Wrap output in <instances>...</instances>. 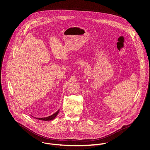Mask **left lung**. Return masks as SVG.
I'll return each instance as SVG.
<instances>
[{
    "mask_svg": "<svg viewBox=\"0 0 150 150\" xmlns=\"http://www.w3.org/2000/svg\"><path fill=\"white\" fill-rule=\"evenodd\" d=\"M59 110L57 111L54 114L52 115V116H48V117H42V118H37L39 120H46V121H48V120H52L53 119H54L56 116L57 115L58 113H59Z\"/></svg>",
    "mask_w": 150,
    "mask_h": 150,
    "instance_id": "1",
    "label": "left lung"
}]
</instances>
